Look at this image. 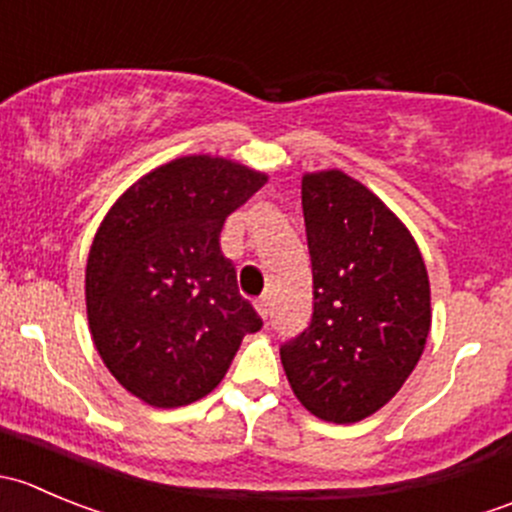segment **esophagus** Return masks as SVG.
<instances>
[{
  "mask_svg": "<svg viewBox=\"0 0 512 512\" xmlns=\"http://www.w3.org/2000/svg\"><path fill=\"white\" fill-rule=\"evenodd\" d=\"M255 307H257V312H260L262 319L270 317V299L260 297V299H257V302H255Z\"/></svg>",
  "mask_w": 512,
  "mask_h": 512,
  "instance_id": "obj_1",
  "label": "esophagus"
}]
</instances>
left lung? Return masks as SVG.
Here are the masks:
<instances>
[{
    "label": "left lung",
    "mask_w": 512,
    "mask_h": 512,
    "mask_svg": "<svg viewBox=\"0 0 512 512\" xmlns=\"http://www.w3.org/2000/svg\"><path fill=\"white\" fill-rule=\"evenodd\" d=\"M312 322L280 347L294 396L322 421L389 404L426 347L431 287L406 225L342 170L302 178Z\"/></svg>",
    "instance_id": "8db88e82"
}]
</instances>
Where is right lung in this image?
<instances>
[{"mask_svg": "<svg viewBox=\"0 0 512 512\" xmlns=\"http://www.w3.org/2000/svg\"><path fill=\"white\" fill-rule=\"evenodd\" d=\"M267 183L227 158L160 165L113 203L86 262L94 344L118 384L175 409L223 381L262 319L220 250L225 218Z\"/></svg>", "mask_w": 512, "mask_h": 512, "instance_id": "add662e5", "label": "right lung"}]
</instances>
